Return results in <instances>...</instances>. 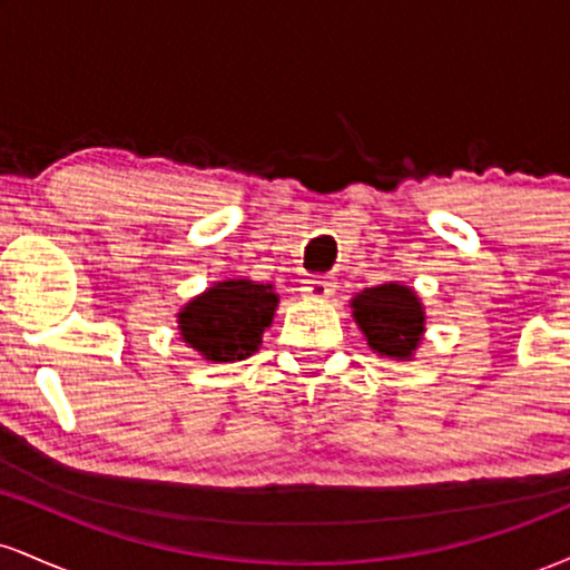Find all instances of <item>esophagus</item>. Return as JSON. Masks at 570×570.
Returning <instances> with one entry per match:
<instances>
[{
	"label": "esophagus",
	"instance_id": "1",
	"mask_svg": "<svg viewBox=\"0 0 570 570\" xmlns=\"http://www.w3.org/2000/svg\"><path fill=\"white\" fill-rule=\"evenodd\" d=\"M303 292H305V297H311V299H326L332 292H335V281H332V276L307 278Z\"/></svg>",
	"mask_w": 570,
	"mask_h": 570
}]
</instances>
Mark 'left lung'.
I'll return each instance as SVG.
<instances>
[{"instance_id":"1","label":"left lung","mask_w":570,"mask_h":570,"mask_svg":"<svg viewBox=\"0 0 570 570\" xmlns=\"http://www.w3.org/2000/svg\"><path fill=\"white\" fill-rule=\"evenodd\" d=\"M353 322L367 337L372 353L410 362L426 335V307L412 286L389 281L351 297Z\"/></svg>"}]
</instances>
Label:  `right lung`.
<instances>
[{"mask_svg": "<svg viewBox=\"0 0 570 570\" xmlns=\"http://www.w3.org/2000/svg\"><path fill=\"white\" fill-rule=\"evenodd\" d=\"M278 294L273 284L252 278L217 281L176 313L179 335L206 362H244L259 351L273 324Z\"/></svg>", "mask_w": 570, "mask_h": 570, "instance_id": "obj_1", "label": "right lung"}]
</instances>
